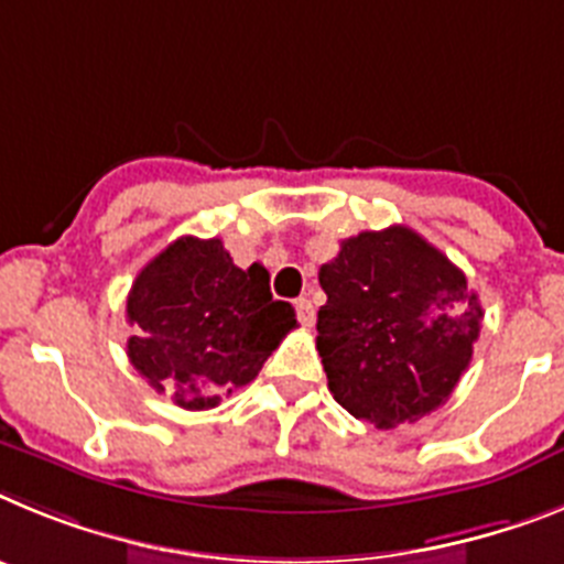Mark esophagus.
<instances>
[{
	"instance_id": "esophagus-1",
	"label": "esophagus",
	"mask_w": 564,
	"mask_h": 564,
	"mask_svg": "<svg viewBox=\"0 0 564 564\" xmlns=\"http://www.w3.org/2000/svg\"><path fill=\"white\" fill-rule=\"evenodd\" d=\"M295 310H297V321H301L303 326H312V323H315V306H312V301H306V297H297Z\"/></svg>"
}]
</instances>
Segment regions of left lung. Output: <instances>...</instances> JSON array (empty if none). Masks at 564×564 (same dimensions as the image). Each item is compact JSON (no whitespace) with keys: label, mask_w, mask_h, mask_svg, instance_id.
Returning <instances> with one entry per match:
<instances>
[{"label":"left lung","mask_w":564,"mask_h":564,"mask_svg":"<svg viewBox=\"0 0 564 564\" xmlns=\"http://www.w3.org/2000/svg\"><path fill=\"white\" fill-rule=\"evenodd\" d=\"M317 278V351L351 417L394 429L452 398L482 321L463 269L414 229L389 227L340 241Z\"/></svg>","instance_id":"left-lung-1"}]
</instances>
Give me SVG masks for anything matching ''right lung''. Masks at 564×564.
<instances>
[{"instance_id": "right-lung-1", "label": "right lung", "mask_w": 564, "mask_h": 564, "mask_svg": "<svg viewBox=\"0 0 564 564\" xmlns=\"http://www.w3.org/2000/svg\"><path fill=\"white\" fill-rule=\"evenodd\" d=\"M135 335L127 357L147 383L187 411L215 409L252 383L263 360L297 326L269 292L261 263L235 267L218 238L184 235L147 263L127 295Z\"/></svg>"}]
</instances>
